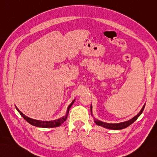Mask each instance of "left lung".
<instances>
[{
	"label": "left lung",
	"instance_id": "8db88e82",
	"mask_svg": "<svg viewBox=\"0 0 157 157\" xmlns=\"http://www.w3.org/2000/svg\"><path fill=\"white\" fill-rule=\"evenodd\" d=\"M144 106H145V105L143 106V107L141 109L140 112L137 115H136L134 117H133L132 119L129 120V121L119 123H105V122H102L101 121H98V120L94 119V122L96 123V125L104 127V128H107V129H114V130L124 129V128H127V127H128L129 125L132 124V123L138 118V117L142 114V113L143 112V111H144ZM91 111H92V106H91Z\"/></svg>",
	"mask_w": 157,
	"mask_h": 157
}]
</instances>
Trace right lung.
Instances as JSON below:
<instances>
[{
  "label": "right lung",
  "instance_id": "add662e5",
  "mask_svg": "<svg viewBox=\"0 0 157 157\" xmlns=\"http://www.w3.org/2000/svg\"><path fill=\"white\" fill-rule=\"evenodd\" d=\"M75 100L73 101L70 105L68 106L67 108V115L63 117L62 118H60L59 119H56V120H54V121H40V120H36V119H33L28 117L25 116L24 114H23V113L19 111V110L16 107V109L17 110L18 112L20 113V115H21L23 118H24L25 120H26L29 123H30L32 125H34L36 127H40V128H55V127H58L61 125L62 123L66 121L67 117V114L69 111V109L71 108V105H73V103L74 102Z\"/></svg>",
  "mask_w": 157,
  "mask_h": 157
}]
</instances>
